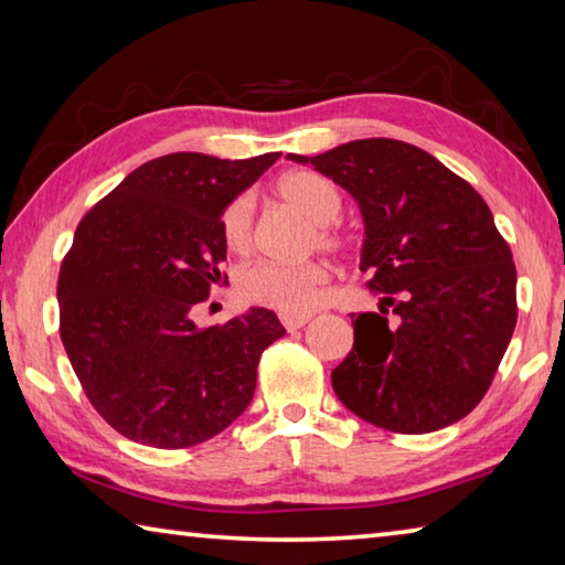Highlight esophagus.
Here are the masks:
<instances>
[{"label":"esophagus","mask_w":565,"mask_h":565,"mask_svg":"<svg viewBox=\"0 0 565 565\" xmlns=\"http://www.w3.org/2000/svg\"><path fill=\"white\" fill-rule=\"evenodd\" d=\"M309 319L311 317H306V313H301V317H294V313H281V323L286 327V331H296V329L306 327V323H309Z\"/></svg>","instance_id":"esophagus-1"}]
</instances>
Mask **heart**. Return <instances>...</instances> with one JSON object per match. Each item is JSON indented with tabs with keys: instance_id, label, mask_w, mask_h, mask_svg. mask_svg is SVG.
<instances>
[{
	"instance_id": "obj_1",
	"label": "heart",
	"mask_w": 565,
	"mask_h": 565,
	"mask_svg": "<svg viewBox=\"0 0 565 565\" xmlns=\"http://www.w3.org/2000/svg\"><path fill=\"white\" fill-rule=\"evenodd\" d=\"M279 196L286 204L301 212L311 224H317V242L321 248H339L341 236L329 224L341 216L339 189L313 171H291L279 181ZM224 244L234 254H244L254 238V196L238 194L222 212ZM329 271L323 264L281 266L259 262L246 266L236 276V291L248 303L269 306L281 313H301L317 309Z\"/></svg>"
}]
</instances>
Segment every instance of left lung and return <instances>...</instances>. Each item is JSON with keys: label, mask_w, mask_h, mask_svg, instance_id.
<instances>
[{"label": "left lung", "mask_w": 565, "mask_h": 565, "mask_svg": "<svg viewBox=\"0 0 565 565\" xmlns=\"http://www.w3.org/2000/svg\"><path fill=\"white\" fill-rule=\"evenodd\" d=\"M289 159L359 204V269L384 294L379 313H351L353 349L331 371L341 404L394 434L471 414L515 329V266L489 204L406 141L356 139Z\"/></svg>", "instance_id": "obj_1"}]
</instances>
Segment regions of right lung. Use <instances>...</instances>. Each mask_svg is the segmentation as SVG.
I'll return each mask as SVG.
<instances>
[{"label": "right lung", "mask_w": 565, "mask_h": 565, "mask_svg": "<svg viewBox=\"0 0 565 565\" xmlns=\"http://www.w3.org/2000/svg\"><path fill=\"white\" fill-rule=\"evenodd\" d=\"M279 157L151 159L76 226L56 286L62 343L92 406L131 441L204 444L252 404L281 321L252 306L199 329L191 309L224 279V206Z\"/></svg>", "instance_id": "right-lung-1"}]
</instances>
